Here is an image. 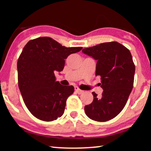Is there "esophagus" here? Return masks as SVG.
<instances>
[{
  "mask_svg": "<svg viewBox=\"0 0 151 151\" xmlns=\"http://www.w3.org/2000/svg\"><path fill=\"white\" fill-rule=\"evenodd\" d=\"M75 91H76V93H77L78 94H83V93H84V91L81 90V89L79 88L78 87V86H75Z\"/></svg>",
  "mask_w": 151,
  "mask_h": 151,
  "instance_id": "obj_1",
  "label": "esophagus"
}]
</instances>
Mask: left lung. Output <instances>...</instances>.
<instances>
[{
  "mask_svg": "<svg viewBox=\"0 0 151 151\" xmlns=\"http://www.w3.org/2000/svg\"><path fill=\"white\" fill-rule=\"evenodd\" d=\"M82 52L97 60L95 75L101 76L103 89L101 97L92 93L93 101L85 106V113L93 121H109L123 109L133 88L135 66L131 53L115 41L84 48Z\"/></svg>",
  "mask_w": 151,
  "mask_h": 151,
  "instance_id": "left-lung-1",
  "label": "left lung"
}]
</instances>
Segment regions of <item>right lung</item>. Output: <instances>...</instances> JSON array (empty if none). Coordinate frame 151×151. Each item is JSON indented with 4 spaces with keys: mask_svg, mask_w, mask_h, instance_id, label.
Masks as SVG:
<instances>
[{
    "mask_svg": "<svg viewBox=\"0 0 151 151\" xmlns=\"http://www.w3.org/2000/svg\"><path fill=\"white\" fill-rule=\"evenodd\" d=\"M83 47H65L50 37H39L27 43L18 59V82L25 105L33 116L52 121L63 115L73 86L56 81L68 55Z\"/></svg>",
    "mask_w": 151,
    "mask_h": 151,
    "instance_id": "add662e5",
    "label": "right lung"
}]
</instances>
